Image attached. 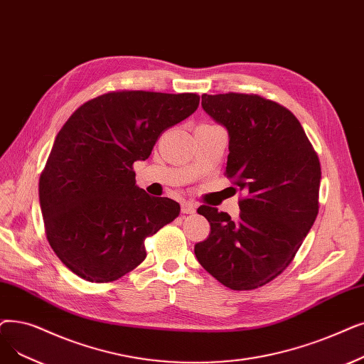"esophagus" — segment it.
Here are the masks:
<instances>
[{
	"mask_svg": "<svg viewBox=\"0 0 364 364\" xmlns=\"http://www.w3.org/2000/svg\"><path fill=\"white\" fill-rule=\"evenodd\" d=\"M181 213L183 214H195L196 213V207L195 203L192 202H181Z\"/></svg>",
	"mask_w": 364,
	"mask_h": 364,
	"instance_id": "1",
	"label": "esophagus"
}]
</instances>
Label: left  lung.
Wrapping results in <instances>:
<instances>
[{"mask_svg":"<svg viewBox=\"0 0 364 364\" xmlns=\"http://www.w3.org/2000/svg\"><path fill=\"white\" fill-rule=\"evenodd\" d=\"M202 108L229 135L226 173L247 198L241 214L202 205L211 232L198 262L223 286L252 290L291 263L318 214L321 168L302 124L259 95H202Z\"/></svg>","mask_w":364,"mask_h":364,"instance_id":"obj_1","label":"left lung"}]
</instances>
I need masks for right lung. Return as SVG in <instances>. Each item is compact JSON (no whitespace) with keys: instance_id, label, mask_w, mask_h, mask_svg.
I'll return each mask as SVG.
<instances>
[{"instance_id":"obj_1","label":"right lung","mask_w":364,"mask_h":364,"mask_svg":"<svg viewBox=\"0 0 364 364\" xmlns=\"http://www.w3.org/2000/svg\"><path fill=\"white\" fill-rule=\"evenodd\" d=\"M198 105L196 93L109 92L62 126L38 195L47 240L71 272L90 282L119 279L146 259L147 236L178 217V202L136 186L132 165Z\"/></svg>"}]
</instances>
